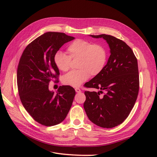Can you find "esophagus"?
<instances>
[{
  "label": "esophagus",
  "instance_id": "esophagus-1",
  "mask_svg": "<svg viewBox=\"0 0 157 157\" xmlns=\"http://www.w3.org/2000/svg\"><path fill=\"white\" fill-rule=\"evenodd\" d=\"M75 91H76V92H77V93H80V92H81V90H80V89L78 88H75Z\"/></svg>",
  "mask_w": 157,
  "mask_h": 157
}]
</instances>
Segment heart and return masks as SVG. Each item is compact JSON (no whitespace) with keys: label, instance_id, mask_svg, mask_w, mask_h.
Here are the masks:
<instances>
[{"label":"heart","instance_id":"1","mask_svg":"<svg viewBox=\"0 0 157 157\" xmlns=\"http://www.w3.org/2000/svg\"><path fill=\"white\" fill-rule=\"evenodd\" d=\"M68 56L58 51L54 56V62L63 72L69 69L71 59H78L76 71H72L63 77V83L72 87H79L90 77L96 76L105 67L108 52L104 46L93 44L86 40L77 39L67 46Z\"/></svg>","mask_w":157,"mask_h":157}]
</instances>
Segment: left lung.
I'll return each instance as SVG.
<instances>
[{"label": "left lung", "mask_w": 157, "mask_h": 157, "mask_svg": "<svg viewBox=\"0 0 157 157\" xmlns=\"http://www.w3.org/2000/svg\"><path fill=\"white\" fill-rule=\"evenodd\" d=\"M90 36L105 39L111 55L101 72L84 84L100 91L84 92V108L94 124L111 128L122 124L134 106L140 88L137 61L130 47L122 40L105 34Z\"/></svg>", "instance_id": "obj_1"}]
</instances>
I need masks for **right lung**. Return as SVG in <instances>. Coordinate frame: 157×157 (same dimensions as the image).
<instances>
[{
	"instance_id": "add662e5",
	"label": "right lung",
	"mask_w": 157,
	"mask_h": 157,
	"mask_svg": "<svg viewBox=\"0 0 157 157\" xmlns=\"http://www.w3.org/2000/svg\"><path fill=\"white\" fill-rule=\"evenodd\" d=\"M75 39L63 33L47 32L28 44L19 61L17 84L23 107L31 117L46 126L62 122L72 105L75 90L60 86L51 92V80L58 81L59 71L54 62L56 52L66 42Z\"/></svg>"
}]
</instances>
